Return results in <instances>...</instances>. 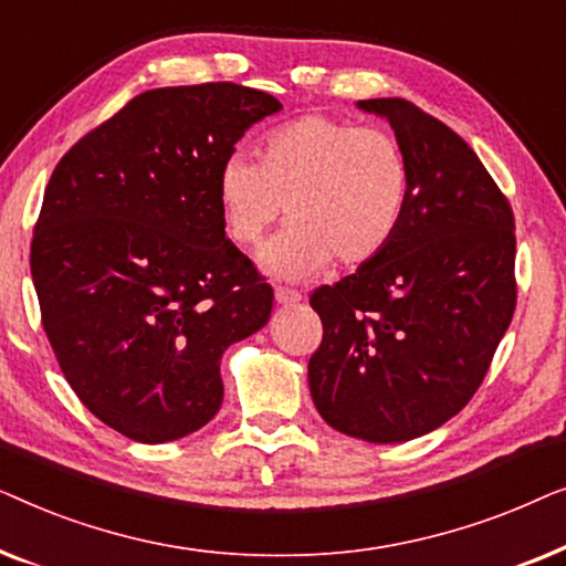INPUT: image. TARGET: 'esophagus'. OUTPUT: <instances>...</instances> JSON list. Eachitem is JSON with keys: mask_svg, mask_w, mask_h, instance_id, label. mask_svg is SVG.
<instances>
[{"mask_svg": "<svg viewBox=\"0 0 566 566\" xmlns=\"http://www.w3.org/2000/svg\"><path fill=\"white\" fill-rule=\"evenodd\" d=\"M301 298H304V296H301L298 291H291V289H277L275 291V301L281 306H296Z\"/></svg>", "mask_w": 566, "mask_h": 566, "instance_id": "esophagus-1", "label": "esophagus"}]
</instances>
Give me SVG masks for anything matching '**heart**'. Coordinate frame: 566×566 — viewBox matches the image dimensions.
I'll return each instance as SVG.
<instances>
[{
  "mask_svg": "<svg viewBox=\"0 0 566 566\" xmlns=\"http://www.w3.org/2000/svg\"><path fill=\"white\" fill-rule=\"evenodd\" d=\"M223 229L239 247L258 244L281 208L291 227L262 252L281 277L376 260L405 221L412 172L389 130L358 128L329 115H301L270 130L258 161L231 154L219 169Z\"/></svg>",
  "mask_w": 566,
  "mask_h": 566,
  "instance_id": "1",
  "label": "heart"
}]
</instances>
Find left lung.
<instances>
[{
    "mask_svg": "<svg viewBox=\"0 0 566 566\" xmlns=\"http://www.w3.org/2000/svg\"><path fill=\"white\" fill-rule=\"evenodd\" d=\"M389 120L412 172L394 242L308 304L322 345L308 389L324 422L401 443L459 415L515 312V219L471 146L401 97L360 99Z\"/></svg>",
    "mask_w": 566,
    "mask_h": 566,
    "instance_id": "obj_1",
    "label": "left lung"
}]
</instances>
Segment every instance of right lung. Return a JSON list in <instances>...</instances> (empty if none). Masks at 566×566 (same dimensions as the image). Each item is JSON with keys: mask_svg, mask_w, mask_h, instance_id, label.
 I'll use <instances>...</instances> for the list:
<instances>
[{"mask_svg": "<svg viewBox=\"0 0 566 566\" xmlns=\"http://www.w3.org/2000/svg\"><path fill=\"white\" fill-rule=\"evenodd\" d=\"M281 107L234 82L149 90L53 169L30 244L43 329L82 405L130 440L203 428L223 350L270 319L273 289L227 239L216 182Z\"/></svg>", "mask_w": 566, "mask_h": 566, "instance_id": "obj_1", "label": "right lung"}]
</instances>
